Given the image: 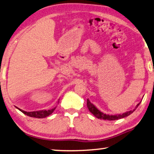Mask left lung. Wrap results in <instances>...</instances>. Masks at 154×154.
I'll list each match as a JSON object with an SVG mask.
<instances>
[{
	"label": "left lung",
	"instance_id": "left-lung-1",
	"mask_svg": "<svg viewBox=\"0 0 154 154\" xmlns=\"http://www.w3.org/2000/svg\"><path fill=\"white\" fill-rule=\"evenodd\" d=\"M140 104V102L139 104H137L136 105V106L135 107V109L134 110H132V111H127L126 113H124L122 114L109 115V114L102 113V112L100 111V110L95 106V105L92 104V103L90 102V100H89L88 99L87 100V107H88L89 111H90L91 113L93 115V116H95L96 118H97L98 119H102V120H110V121L119 120V119L124 118H126V117L128 116L137 109Z\"/></svg>",
	"mask_w": 154,
	"mask_h": 154
}]
</instances>
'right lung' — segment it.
I'll list each match as a JSON object with an SVG mask.
<instances>
[{
    "instance_id": "1",
    "label": "right lung",
    "mask_w": 154,
    "mask_h": 154,
    "mask_svg": "<svg viewBox=\"0 0 154 154\" xmlns=\"http://www.w3.org/2000/svg\"><path fill=\"white\" fill-rule=\"evenodd\" d=\"M17 109L19 110V111H21L22 113H23L25 115H27V116L32 117V118H46L48 116H49L50 115H51L52 113H53V111H54L55 109H56V107H54L53 109H50V110H41V111H31V112H27V111H23V110L18 109V108H17Z\"/></svg>"
}]
</instances>
